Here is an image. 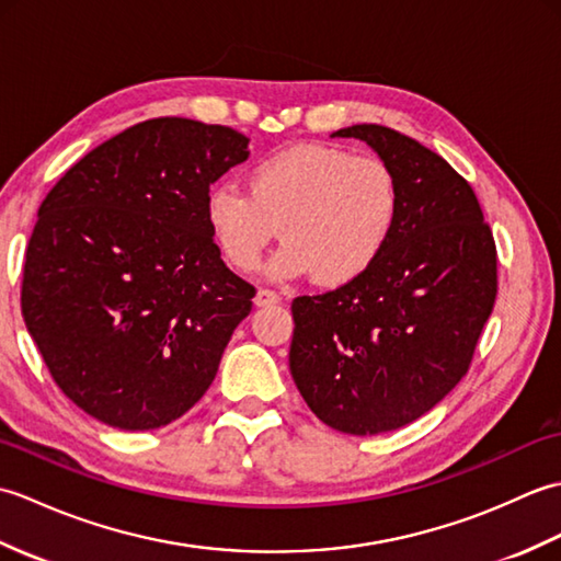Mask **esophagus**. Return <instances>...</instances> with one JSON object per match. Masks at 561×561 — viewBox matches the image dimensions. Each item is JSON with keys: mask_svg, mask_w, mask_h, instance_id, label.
<instances>
[{"mask_svg": "<svg viewBox=\"0 0 561 561\" xmlns=\"http://www.w3.org/2000/svg\"><path fill=\"white\" fill-rule=\"evenodd\" d=\"M255 306L257 308H265V306H274V304H279L282 299H279V294H274V291H270V289H257V294H255Z\"/></svg>", "mask_w": 561, "mask_h": 561, "instance_id": "esophagus-1", "label": "esophagus"}]
</instances>
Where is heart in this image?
<instances>
[{
  "label": "heart",
  "mask_w": 561,
  "mask_h": 561,
  "mask_svg": "<svg viewBox=\"0 0 561 561\" xmlns=\"http://www.w3.org/2000/svg\"><path fill=\"white\" fill-rule=\"evenodd\" d=\"M400 185L380 159L332 145H294L253 163L248 193L214 185L205 221L221 255L253 272L282 233L274 279L318 277L342 287L371 270L396 231Z\"/></svg>",
  "instance_id": "b5f03b06"
}]
</instances>
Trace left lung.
I'll use <instances>...</instances> for the list:
<instances>
[{
    "instance_id": "8db88e82",
    "label": "left lung",
    "mask_w": 561,
    "mask_h": 561,
    "mask_svg": "<svg viewBox=\"0 0 561 561\" xmlns=\"http://www.w3.org/2000/svg\"><path fill=\"white\" fill-rule=\"evenodd\" d=\"M332 137L390 165L400 214L364 277L294 299L289 368L320 422L374 436L420 420L468 374L496 299V248L472 187L438 153L383 125Z\"/></svg>"
}]
</instances>
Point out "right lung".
<instances>
[{"label": "right lung", "instance_id": "obj_1", "mask_svg": "<svg viewBox=\"0 0 561 561\" xmlns=\"http://www.w3.org/2000/svg\"><path fill=\"white\" fill-rule=\"evenodd\" d=\"M248 141L153 117L89 151L43 199L21 313L55 383L99 422L165 426L217 376L255 289L224 265L205 197Z\"/></svg>", "mask_w": 561, "mask_h": 561}]
</instances>
